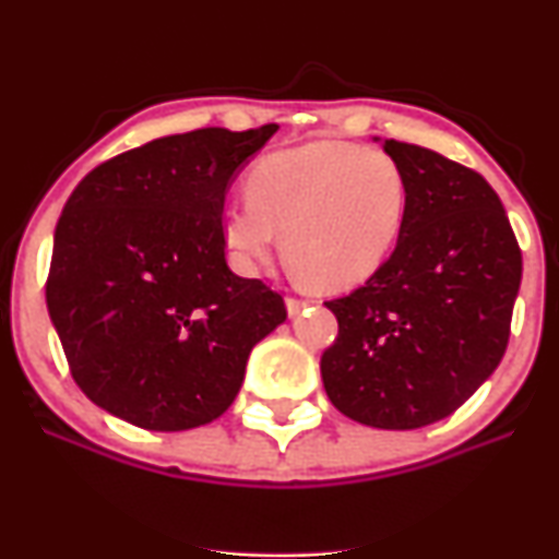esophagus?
Segmentation results:
<instances>
[{
	"mask_svg": "<svg viewBox=\"0 0 559 559\" xmlns=\"http://www.w3.org/2000/svg\"><path fill=\"white\" fill-rule=\"evenodd\" d=\"M307 307V301L305 299H297V297H286V310H288V316L292 318H297L301 310H305Z\"/></svg>",
	"mask_w": 559,
	"mask_h": 559,
	"instance_id": "esophagus-1",
	"label": "esophagus"
}]
</instances>
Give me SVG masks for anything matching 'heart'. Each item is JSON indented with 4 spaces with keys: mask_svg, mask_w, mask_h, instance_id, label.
Listing matches in <instances>:
<instances>
[{
    "mask_svg": "<svg viewBox=\"0 0 559 559\" xmlns=\"http://www.w3.org/2000/svg\"><path fill=\"white\" fill-rule=\"evenodd\" d=\"M409 207L402 165L381 150L310 141L262 157L247 202L223 213V241L241 271H258L284 234L288 271L312 292L360 286L400 241Z\"/></svg>",
    "mask_w": 559,
    "mask_h": 559,
    "instance_id": "obj_1",
    "label": "heart"
}]
</instances>
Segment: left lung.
I'll return each mask as SVG.
<instances>
[{
	"instance_id": "1",
	"label": "left lung",
	"mask_w": 559,
	"mask_h": 559,
	"mask_svg": "<svg viewBox=\"0 0 559 559\" xmlns=\"http://www.w3.org/2000/svg\"><path fill=\"white\" fill-rule=\"evenodd\" d=\"M383 152L407 176V221L365 286L325 301L338 336L320 376L346 418L409 431L452 415L497 370L523 258L484 176L396 139Z\"/></svg>"
}]
</instances>
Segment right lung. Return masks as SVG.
<instances>
[{"instance_id":"right-lung-1","label":"right lung","mask_w":559,"mask_h":559,"mask_svg":"<svg viewBox=\"0 0 559 559\" xmlns=\"http://www.w3.org/2000/svg\"><path fill=\"white\" fill-rule=\"evenodd\" d=\"M275 131L155 139L75 186L55 228L47 307L96 407L146 431H189L236 400L249 352L286 305L228 267L223 204Z\"/></svg>"}]
</instances>
